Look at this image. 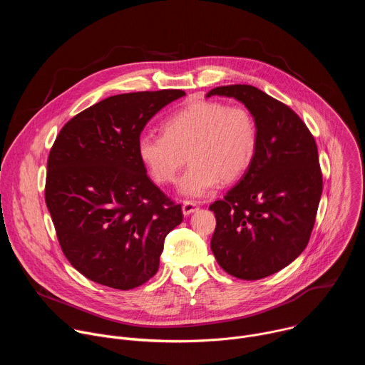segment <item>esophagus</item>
Instances as JSON below:
<instances>
[{"label":"esophagus","mask_w":365,"mask_h":365,"mask_svg":"<svg viewBox=\"0 0 365 365\" xmlns=\"http://www.w3.org/2000/svg\"><path fill=\"white\" fill-rule=\"evenodd\" d=\"M197 203L193 202V200H185L183 205H182V211H183V215H190L192 212H195L197 210Z\"/></svg>","instance_id":"obj_1"}]
</instances>
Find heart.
<instances>
[{
  "label": "heart",
  "mask_w": 365,
  "mask_h": 365,
  "mask_svg": "<svg viewBox=\"0 0 365 365\" xmlns=\"http://www.w3.org/2000/svg\"><path fill=\"white\" fill-rule=\"evenodd\" d=\"M165 133H144L137 141L138 158L160 183L175 182L178 172L190 160L179 180V192L199 197L220 182L242 176L254 160L258 127L252 113L242 106L218 101H197L165 121ZM188 158H185V153Z\"/></svg>",
  "instance_id": "heart-1"
}]
</instances>
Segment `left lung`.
Here are the masks:
<instances>
[{
    "instance_id": "8db88e82",
    "label": "left lung",
    "mask_w": 365,
    "mask_h": 365,
    "mask_svg": "<svg viewBox=\"0 0 365 365\" xmlns=\"http://www.w3.org/2000/svg\"><path fill=\"white\" fill-rule=\"evenodd\" d=\"M241 101L258 127V147L242 179L210 210L217 227L211 250L241 280H258L289 266L306 248L322 195L318 147L286 103L251 85L206 93Z\"/></svg>"
}]
</instances>
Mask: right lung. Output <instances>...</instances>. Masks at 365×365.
Returning <instances> with one entry per match:
<instances>
[{
  "label": "right lung",
  "instance_id": "add662e5",
  "mask_svg": "<svg viewBox=\"0 0 365 365\" xmlns=\"http://www.w3.org/2000/svg\"><path fill=\"white\" fill-rule=\"evenodd\" d=\"M180 89L114 95L69 120L47 159L44 197L69 263L86 279L120 290L159 270L166 235L182 206L147 176L137 141Z\"/></svg>",
  "mask_w": 365,
  "mask_h": 365
}]
</instances>
